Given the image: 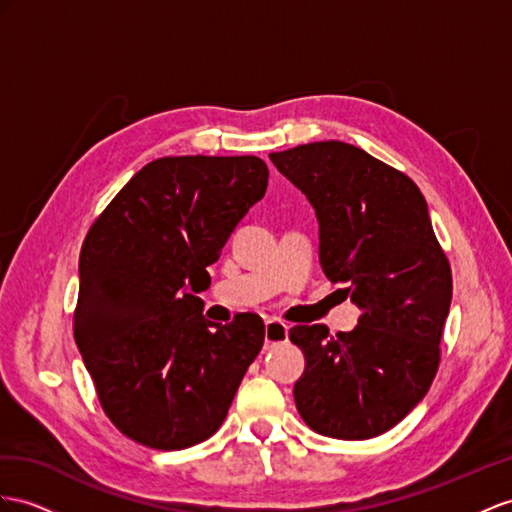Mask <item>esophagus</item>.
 I'll return each mask as SVG.
<instances>
[{"instance_id": "34e87169", "label": "esophagus", "mask_w": 512, "mask_h": 512, "mask_svg": "<svg viewBox=\"0 0 512 512\" xmlns=\"http://www.w3.org/2000/svg\"><path fill=\"white\" fill-rule=\"evenodd\" d=\"M287 324L281 320H268L266 322V348L279 346L283 342H287Z\"/></svg>"}]
</instances>
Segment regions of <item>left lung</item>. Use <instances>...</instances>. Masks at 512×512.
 Here are the masks:
<instances>
[{"instance_id": "obj_1", "label": "left lung", "mask_w": 512, "mask_h": 512, "mask_svg": "<svg viewBox=\"0 0 512 512\" xmlns=\"http://www.w3.org/2000/svg\"><path fill=\"white\" fill-rule=\"evenodd\" d=\"M316 209L320 264L361 309L350 333L294 326L305 372L294 400L324 437L383 435L426 396L441 359L452 270L424 194L400 170L339 140L270 153Z\"/></svg>"}]
</instances>
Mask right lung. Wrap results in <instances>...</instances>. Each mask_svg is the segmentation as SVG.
<instances>
[{
  "label": "right lung",
  "mask_w": 512,
  "mask_h": 512,
  "mask_svg": "<svg viewBox=\"0 0 512 512\" xmlns=\"http://www.w3.org/2000/svg\"><path fill=\"white\" fill-rule=\"evenodd\" d=\"M268 188L255 155H177L131 177L88 229L75 344L101 409L125 437L183 450L225 422L264 320L203 318L207 266Z\"/></svg>",
  "instance_id": "right-lung-1"
}]
</instances>
